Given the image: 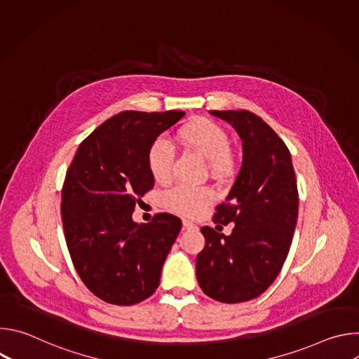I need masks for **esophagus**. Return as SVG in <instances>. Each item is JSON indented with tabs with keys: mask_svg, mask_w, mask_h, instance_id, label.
<instances>
[{
	"mask_svg": "<svg viewBox=\"0 0 359 359\" xmlns=\"http://www.w3.org/2000/svg\"><path fill=\"white\" fill-rule=\"evenodd\" d=\"M191 229H196V224L189 220H183V230H191Z\"/></svg>",
	"mask_w": 359,
	"mask_h": 359,
	"instance_id": "34e87169",
	"label": "esophagus"
}]
</instances>
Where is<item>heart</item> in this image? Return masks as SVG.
Instances as JSON below:
<instances>
[{"instance_id":"obj_1","label":"heart","mask_w":359,"mask_h":359,"mask_svg":"<svg viewBox=\"0 0 359 359\" xmlns=\"http://www.w3.org/2000/svg\"><path fill=\"white\" fill-rule=\"evenodd\" d=\"M179 139L187 147L196 150L210 162L216 175L226 173L231 166L230 136L210 119H196L179 132ZM175 147L163 136L151 142L147 151V166L156 182H168L172 177ZM213 191L206 186L177 184L165 194V206L177 215L197 216L213 201Z\"/></svg>"}]
</instances>
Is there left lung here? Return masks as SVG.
I'll list each match as a JSON object with an SVG mask.
<instances>
[{
  "instance_id": "1",
  "label": "left lung",
  "mask_w": 359,
  "mask_h": 359,
  "mask_svg": "<svg viewBox=\"0 0 359 359\" xmlns=\"http://www.w3.org/2000/svg\"><path fill=\"white\" fill-rule=\"evenodd\" d=\"M243 140V165L213 222L233 223L230 236L201 227L206 238L197 254L196 277L210 298L236 304L263 294L287 259L298 216V190L290 150L252 112L212 111Z\"/></svg>"
}]
</instances>
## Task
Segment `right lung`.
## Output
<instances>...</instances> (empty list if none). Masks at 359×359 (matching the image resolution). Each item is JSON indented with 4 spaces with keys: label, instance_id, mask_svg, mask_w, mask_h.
<instances>
[{
    "label": "right lung",
    "instance_id": "add662e5",
    "mask_svg": "<svg viewBox=\"0 0 359 359\" xmlns=\"http://www.w3.org/2000/svg\"><path fill=\"white\" fill-rule=\"evenodd\" d=\"M182 111L121 112L79 144L62 186L61 215L74 267L97 298L133 305L156 291L182 220L158 213L135 223L140 197L155 186L147 151Z\"/></svg>",
    "mask_w": 359,
    "mask_h": 359
}]
</instances>
